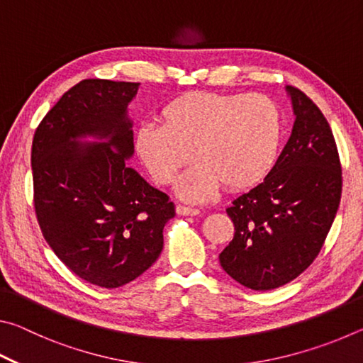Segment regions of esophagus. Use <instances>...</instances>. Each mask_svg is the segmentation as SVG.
<instances>
[{
  "label": "esophagus",
  "instance_id": "1",
  "mask_svg": "<svg viewBox=\"0 0 363 363\" xmlns=\"http://www.w3.org/2000/svg\"><path fill=\"white\" fill-rule=\"evenodd\" d=\"M176 213L179 214V216H196L200 211L196 210V208H190L186 205H176Z\"/></svg>",
  "mask_w": 363,
  "mask_h": 363
}]
</instances>
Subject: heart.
<instances>
[{"mask_svg":"<svg viewBox=\"0 0 363 363\" xmlns=\"http://www.w3.org/2000/svg\"><path fill=\"white\" fill-rule=\"evenodd\" d=\"M160 125L145 123L134 147L147 173L171 186L190 152L196 162L177 184L186 200L210 199L224 184L230 192L256 186L279 157L284 120L277 104L262 94L192 91L160 110Z\"/></svg>","mask_w":363,"mask_h":363,"instance_id":"heart-1","label":"heart"}]
</instances>
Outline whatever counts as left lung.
Masks as SVG:
<instances>
[{
    "label": "left lung",
    "instance_id": "obj_1",
    "mask_svg": "<svg viewBox=\"0 0 363 363\" xmlns=\"http://www.w3.org/2000/svg\"><path fill=\"white\" fill-rule=\"evenodd\" d=\"M296 115L277 163L227 208L235 233L219 262L238 284L267 291L314 262L341 200L342 173L327 118L303 91L288 86Z\"/></svg>",
    "mask_w": 363,
    "mask_h": 363
}]
</instances>
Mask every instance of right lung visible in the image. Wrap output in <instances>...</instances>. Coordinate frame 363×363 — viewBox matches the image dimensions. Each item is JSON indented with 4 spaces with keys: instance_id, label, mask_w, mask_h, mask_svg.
Segmentation results:
<instances>
[{
    "instance_id": "right-lung-1",
    "label": "right lung",
    "mask_w": 363,
    "mask_h": 363,
    "mask_svg": "<svg viewBox=\"0 0 363 363\" xmlns=\"http://www.w3.org/2000/svg\"><path fill=\"white\" fill-rule=\"evenodd\" d=\"M139 83L83 79L60 97L32 144L33 205L45 240L89 284L118 288L144 274L163 250L174 218L169 196L128 167V104ZM99 135L108 143L76 139Z\"/></svg>"
}]
</instances>
